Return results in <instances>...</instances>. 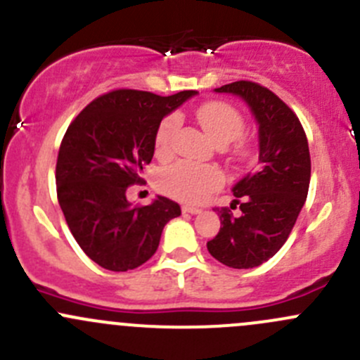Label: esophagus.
Instances as JSON below:
<instances>
[{"label": "esophagus", "mask_w": 360, "mask_h": 360, "mask_svg": "<svg viewBox=\"0 0 360 360\" xmlns=\"http://www.w3.org/2000/svg\"><path fill=\"white\" fill-rule=\"evenodd\" d=\"M183 212H184V214H193V216H195V214H200V212H202V210H200V209H198V207H191V205H183Z\"/></svg>", "instance_id": "esophagus-1"}]
</instances>
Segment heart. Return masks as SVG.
Here are the masks:
<instances>
[{
    "label": "heart",
    "instance_id": "b5f03b06",
    "mask_svg": "<svg viewBox=\"0 0 360 360\" xmlns=\"http://www.w3.org/2000/svg\"><path fill=\"white\" fill-rule=\"evenodd\" d=\"M197 120L216 146L226 148L244 132V118L233 106L219 101L205 103L198 108ZM177 129V116L162 120L155 134V151L165 157L170 151L172 136ZM223 184V174L217 167L193 162H177L158 174V188L163 193L183 202H200L210 191Z\"/></svg>",
    "mask_w": 360,
    "mask_h": 360
}]
</instances>
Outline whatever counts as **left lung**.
<instances>
[{"mask_svg": "<svg viewBox=\"0 0 360 360\" xmlns=\"http://www.w3.org/2000/svg\"><path fill=\"white\" fill-rule=\"evenodd\" d=\"M214 92L240 97L257 123L259 162L231 188L240 212L221 210L219 233L207 242L219 263L244 270L263 264L288 240L307 200L310 151L297 116L268 89L235 82Z\"/></svg>", "mask_w": 360, "mask_h": 360, "instance_id": "left-lung-1", "label": "left lung"}]
</instances>
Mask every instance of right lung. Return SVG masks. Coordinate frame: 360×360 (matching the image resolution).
Instances as JSON below:
<instances>
[{"label": "right lung", "instance_id": "1", "mask_svg": "<svg viewBox=\"0 0 360 360\" xmlns=\"http://www.w3.org/2000/svg\"><path fill=\"white\" fill-rule=\"evenodd\" d=\"M193 96L195 90L169 97L115 90L68 127L56 167L57 198L75 240L99 266H141L157 252L163 226L181 216V207L165 197L134 207L127 188L143 181L160 122Z\"/></svg>", "mask_w": 360, "mask_h": 360}]
</instances>
